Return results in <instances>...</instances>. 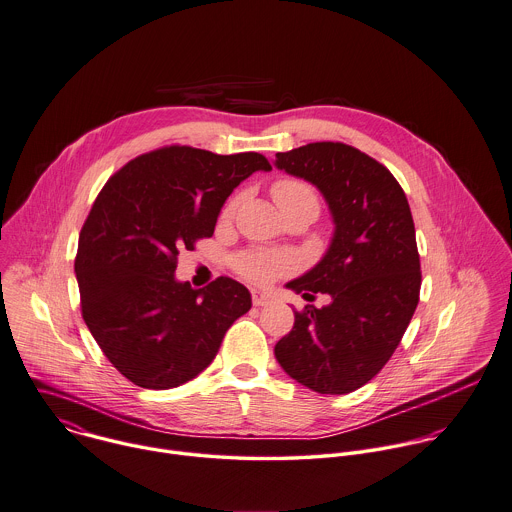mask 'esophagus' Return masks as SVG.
<instances>
[{"label": "esophagus", "instance_id": "obj_1", "mask_svg": "<svg viewBox=\"0 0 512 512\" xmlns=\"http://www.w3.org/2000/svg\"><path fill=\"white\" fill-rule=\"evenodd\" d=\"M251 301L255 307H265L271 303V297L265 293V291H259V289H253L251 291Z\"/></svg>", "mask_w": 512, "mask_h": 512}]
</instances>
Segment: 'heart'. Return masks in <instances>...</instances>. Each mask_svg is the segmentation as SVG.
Segmentation results:
<instances>
[{"instance_id":"1","label":"heart","mask_w":512,"mask_h":512,"mask_svg":"<svg viewBox=\"0 0 512 512\" xmlns=\"http://www.w3.org/2000/svg\"><path fill=\"white\" fill-rule=\"evenodd\" d=\"M271 195H273L277 207L283 211V215L289 211H295V209H309L317 215L319 207H321L319 195L313 189V185L299 177H279L271 185ZM237 205H239V197H231L221 209V221L233 219ZM291 267H293L291 257L273 253V251H265V249H249V251H243L235 259V271L243 279L257 283V285H265V283L273 281L277 275L287 273Z\"/></svg>"}]
</instances>
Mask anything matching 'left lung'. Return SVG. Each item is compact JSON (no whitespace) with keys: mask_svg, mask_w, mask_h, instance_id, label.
<instances>
[{"mask_svg":"<svg viewBox=\"0 0 512 512\" xmlns=\"http://www.w3.org/2000/svg\"><path fill=\"white\" fill-rule=\"evenodd\" d=\"M275 165L325 195L335 237L321 263L289 289L331 303L295 311L275 345L283 371L321 395H345L369 383L399 347L421 293V261L407 195L393 173L341 141H317L277 153Z\"/></svg>","mask_w":512,"mask_h":512,"instance_id":"1","label":"left lung"}]
</instances>
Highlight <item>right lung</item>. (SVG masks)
Wrapping results in <instances>:
<instances>
[{"instance_id": "1", "label": "right lung", "mask_w": 512, "mask_h": 512, "mask_svg": "<svg viewBox=\"0 0 512 512\" xmlns=\"http://www.w3.org/2000/svg\"><path fill=\"white\" fill-rule=\"evenodd\" d=\"M259 169L271 163L255 151L165 145L127 161L93 201L75 255L81 317L133 385L163 391L191 381L251 309L231 277L193 289L173 273L179 253L213 235L225 199Z\"/></svg>"}]
</instances>
